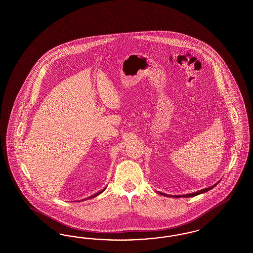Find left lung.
Instances as JSON below:
<instances>
[{
	"instance_id": "1",
	"label": "left lung",
	"mask_w": 253,
	"mask_h": 253,
	"mask_svg": "<svg viewBox=\"0 0 253 253\" xmlns=\"http://www.w3.org/2000/svg\"><path fill=\"white\" fill-rule=\"evenodd\" d=\"M219 184V182L218 183H216V184H213V185H211V186H210V187H208V188H204V189H201V190H199V191L195 192V193H191V194H186V195H179V196H177V195H172V196H170V195H167V194H164V193H161V192H158L160 195H162V196H165V197H169V198H175V199H179V198H192V197H195V196H198V195H200V194H202V193H205V192L209 191V190H211V189H212L214 186H216L217 184Z\"/></svg>"
}]
</instances>
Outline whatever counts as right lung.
<instances>
[{
	"label": "right lung",
	"instance_id": "1",
	"mask_svg": "<svg viewBox=\"0 0 253 253\" xmlns=\"http://www.w3.org/2000/svg\"><path fill=\"white\" fill-rule=\"evenodd\" d=\"M105 189H106V188H105ZM105 189H104V190H102V191H101V192H98V193H96V194H95V195H93V196H92V197H91V198H94V197H96V196H98V195H99V194H101V193H102V192L105 191ZM91 198H89V199H91Z\"/></svg>",
	"mask_w": 253,
	"mask_h": 253
}]
</instances>
